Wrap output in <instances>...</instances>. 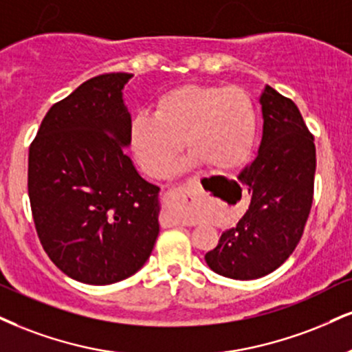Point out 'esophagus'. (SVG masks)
<instances>
[{"label": "esophagus", "instance_id": "esophagus-1", "mask_svg": "<svg viewBox=\"0 0 352 352\" xmlns=\"http://www.w3.org/2000/svg\"><path fill=\"white\" fill-rule=\"evenodd\" d=\"M190 195V187H175L170 188L164 195V210L160 221L164 228L168 226H192L195 224L193 219L185 218L184 214V201Z\"/></svg>", "mask_w": 352, "mask_h": 352}]
</instances>
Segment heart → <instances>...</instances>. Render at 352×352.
<instances>
[{
	"mask_svg": "<svg viewBox=\"0 0 352 352\" xmlns=\"http://www.w3.org/2000/svg\"><path fill=\"white\" fill-rule=\"evenodd\" d=\"M256 134L252 101L239 87L182 85L164 93L154 114L134 118L131 144L138 162L152 179H162L182 149L195 164L230 170L249 155Z\"/></svg>",
	"mask_w": 352,
	"mask_h": 352,
	"instance_id": "obj_1",
	"label": "heart"
}]
</instances>
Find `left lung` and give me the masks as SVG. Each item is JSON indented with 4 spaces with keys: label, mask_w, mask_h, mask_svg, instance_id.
I'll return each mask as SVG.
<instances>
[{
    "label": "left lung",
    "mask_w": 352,
    "mask_h": 352,
    "mask_svg": "<svg viewBox=\"0 0 352 352\" xmlns=\"http://www.w3.org/2000/svg\"><path fill=\"white\" fill-rule=\"evenodd\" d=\"M261 104L259 152L238 175L251 205L205 256L211 270L238 280L264 277L289 259L303 236L315 187V138L297 104L272 87H265Z\"/></svg>",
    "instance_id": "8db88e82"
}]
</instances>
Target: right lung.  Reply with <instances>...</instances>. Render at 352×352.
Returning a JSON list of instances; mask_svg holds the SVG:
<instances>
[{"mask_svg": "<svg viewBox=\"0 0 352 352\" xmlns=\"http://www.w3.org/2000/svg\"><path fill=\"white\" fill-rule=\"evenodd\" d=\"M131 74H104L54 104L29 147L28 192L50 261L75 280L108 285L149 259L159 236V187L126 155Z\"/></svg>", "mask_w": 352, "mask_h": 352, "instance_id": "right-lung-1", "label": "right lung"}]
</instances>
